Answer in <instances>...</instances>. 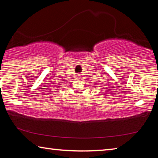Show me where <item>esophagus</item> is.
Instances as JSON below:
<instances>
[{
  "label": "esophagus",
  "mask_w": 158,
  "mask_h": 158,
  "mask_svg": "<svg viewBox=\"0 0 158 158\" xmlns=\"http://www.w3.org/2000/svg\"><path fill=\"white\" fill-rule=\"evenodd\" d=\"M77 79H81V77H77Z\"/></svg>",
  "instance_id": "esophagus-1"
}]
</instances>
